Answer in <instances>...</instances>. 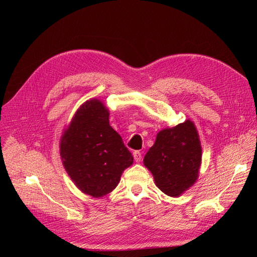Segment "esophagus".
<instances>
[{
  "mask_svg": "<svg viewBox=\"0 0 257 257\" xmlns=\"http://www.w3.org/2000/svg\"><path fill=\"white\" fill-rule=\"evenodd\" d=\"M134 159L136 162H140L143 159V155H141L140 151H135L134 152Z\"/></svg>",
  "mask_w": 257,
  "mask_h": 257,
  "instance_id": "obj_1",
  "label": "esophagus"
}]
</instances>
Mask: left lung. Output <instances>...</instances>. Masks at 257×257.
Returning <instances> with one entry per match:
<instances>
[{
	"instance_id": "1",
	"label": "left lung",
	"mask_w": 257,
	"mask_h": 257,
	"mask_svg": "<svg viewBox=\"0 0 257 257\" xmlns=\"http://www.w3.org/2000/svg\"><path fill=\"white\" fill-rule=\"evenodd\" d=\"M202 148L198 130L190 119L158 133L144 165L163 193L178 198L199 178Z\"/></svg>"
}]
</instances>
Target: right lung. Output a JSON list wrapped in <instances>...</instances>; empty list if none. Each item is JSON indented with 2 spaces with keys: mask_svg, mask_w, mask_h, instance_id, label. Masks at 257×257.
<instances>
[{
  "mask_svg": "<svg viewBox=\"0 0 257 257\" xmlns=\"http://www.w3.org/2000/svg\"><path fill=\"white\" fill-rule=\"evenodd\" d=\"M59 154L81 192L92 198L110 193L134 158L109 124V110L97 98L85 101L64 129Z\"/></svg>",
  "mask_w": 257,
  "mask_h": 257,
  "instance_id": "right-lung-1",
  "label": "right lung"
}]
</instances>
